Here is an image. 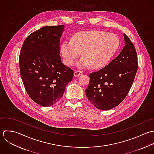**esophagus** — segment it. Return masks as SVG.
<instances>
[{
	"label": "esophagus",
	"instance_id": "34e87169",
	"mask_svg": "<svg viewBox=\"0 0 154 154\" xmlns=\"http://www.w3.org/2000/svg\"><path fill=\"white\" fill-rule=\"evenodd\" d=\"M83 74V71L80 70H76L74 71V76L75 77H79Z\"/></svg>",
	"mask_w": 154,
	"mask_h": 154
}]
</instances>
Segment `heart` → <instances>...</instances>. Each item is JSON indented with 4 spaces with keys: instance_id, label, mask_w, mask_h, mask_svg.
<instances>
[{
    "instance_id": "b5f03b06",
    "label": "heart",
    "mask_w": 154,
    "mask_h": 154,
    "mask_svg": "<svg viewBox=\"0 0 154 154\" xmlns=\"http://www.w3.org/2000/svg\"><path fill=\"white\" fill-rule=\"evenodd\" d=\"M120 45L118 37L103 31L83 32L72 41L65 42L61 48L65 63L72 65L83 53V58L78 66L80 68L92 66L101 68L106 66L117 53Z\"/></svg>"
}]
</instances>
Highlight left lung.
I'll return each instance as SVG.
<instances>
[{
  "label": "left lung",
  "instance_id": "1",
  "mask_svg": "<svg viewBox=\"0 0 154 154\" xmlns=\"http://www.w3.org/2000/svg\"><path fill=\"white\" fill-rule=\"evenodd\" d=\"M125 46L120 54L104 68L89 74L86 89L88 100L97 109L108 110L118 106L126 97L137 68L135 47L124 33Z\"/></svg>",
  "mask_w": 154,
  "mask_h": 154
}]
</instances>
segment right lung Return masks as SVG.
<instances>
[{"label": "right lung", "instance_id": "1", "mask_svg": "<svg viewBox=\"0 0 154 154\" xmlns=\"http://www.w3.org/2000/svg\"><path fill=\"white\" fill-rule=\"evenodd\" d=\"M64 25L44 26L24 40L19 56L21 77L30 98L48 107L63 96L74 71L65 66L59 55Z\"/></svg>", "mask_w": 154, "mask_h": 154}]
</instances>
